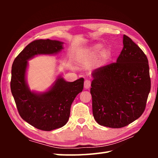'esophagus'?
<instances>
[{"mask_svg": "<svg viewBox=\"0 0 158 158\" xmlns=\"http://www.w3.org/2000/svg\"><path fill=\"white\" fill-rule=\"evenodd\" d=\"M91 87V81L88 79H86L84 81V88L85 89H89Z\"/></svg>", "mask_w": 158, "mask_h": 158, "instance_id": "obj_1", "label": "esophagus"}]
</instances>
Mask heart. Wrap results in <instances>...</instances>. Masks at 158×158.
<instances>
[{
  "mask_svg": "<svg viewBox=\"0 0 158 158\" xmlns=\"http://www.w3.org/2000/svg\"><path fill=\"white\" fill-rule=\"evenodd\" d=\"M102 45L100 43H96V44L93 45L89 47L88 48L82 51L80 53V58L85 60H95L97 56L98 55V62L100 64H105L107 60H108L110 56H111V49L109 48H103L102 50ZM102 50L101 51L100 50Z\"/></svg>",
  "mask_w": 158,
  "mask_h": 158,
  "instance_id": "heart-1",
  "label": "heart"
}]
</instances>
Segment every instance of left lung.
I'll use <instances>...</instances> for the list:
<instances>
[{"instance_id":"left-lung-1","label":"left lung","mask_w":158,"mask_h":158,"mask_svg":"<svg viewBox=\"0 0 158 158\" xmlns=\"http://www.w3.org/2000/svg\"><path fill=\"white\" fill-rule=\"evenodd\" d=\"M115 63L92 73L93 115L103 126L119 128L141 116L151 89L148 60L128 36Z\"/></svg>"}]
</instances>
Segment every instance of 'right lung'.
Wrapping results in <instances>:
<instances>
[{"label":"right lung","instance_id":"1","mask_svg":"<svg viewBox=\"0 0 158 158\" xmlns=\"http://www.w3.org/2000/svg\"><path fill=\"white\" fill-rule=\"evenodd\" d=\"M63 42L39 39L26 47L13 61L11 90L22 118L39 130L51 131L64 126L68 122L74 99L83 89L84 79L66 81L58 76L45 92L31 91L26 82L28 60L37 55H53L61 52Z\"/></svg>","mask_w":158,"mask_h":158}]
</instances>
